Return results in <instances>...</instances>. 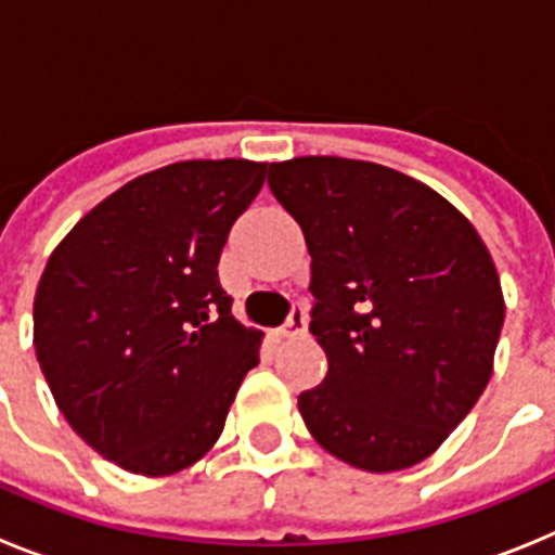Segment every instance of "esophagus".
I'll return each instance as SVG.
<instances>
[{
	"mask_svg": "<svg viewBox=\"0 0 555 555\" xmlns=\"http://www.w3.org/2000/svg\"><path fill=\"white\" fill-rule=\"evenodd\" d=\"M306 327H308L306 311H302V308H292V313H288L286 325L281 327V336H283V338L302 336V333H306Z\"/></svg>",
	"mask_w": 555,
	"mask_h": 555,
	"instance_id": "obj_1",
	"label": "esophagus"
}]
</instances>
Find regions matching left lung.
I'll list each match as a JSON object with an SVG mask.
<instances>
[{
  "instance_id": "1",
  "label": "left lung",
  "mask_w": 555,
  "mask_h": 555,
  "mask_svg": "<svg viewBox=\"0 0 555 555\" xmlns=\"http://www.w3.org/2000/svg\"><path fill=\"white\" fill-rule=\"evenodd\" d=\"M269 189L306 235L327 356L297 400L306 428L366 473L414 467L492 377L506 302L487 244L434 189L370 160L269 164Z\"/></svg>"
}]
</instances>
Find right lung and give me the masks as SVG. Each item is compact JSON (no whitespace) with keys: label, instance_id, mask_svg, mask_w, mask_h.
I'll return each mask as SVG.
<instances>
[{"label":"right lung","instance_id":"obj_1","mask_svg":"<svg viewBox=\"0 0 555 555\" xmlns=\"http://www.w3.org/2000/svg\"><path fill=\"white\" fill-rule=\"evenodd\" d=\"M267 178L255 160H180L91 208L49 255L33 345L57 409L86 444L135 475L203 459L261 331L219 286L233 222Z\"/></svg>","mask_w":555,"mask_h":555}]
</instances>
